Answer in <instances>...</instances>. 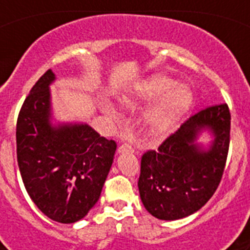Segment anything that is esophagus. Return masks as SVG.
<instances>
[{
    "mask_svg": "<svg viewBox=\"0 0 250 250\" xmlns=\"http://www.w3.org/2000/svg\"><path fill=\"white\" fill-rule=\"evenodd\" d=\"M119 152H134L135 151V147L132 146L130 143H124V144H121L120 146H119Z\"/></svg>",
    "mask_w": 250,
    "mask_h": 250,
    "instance_id": "1",
    "label": "esophagus"
}]
</instances>
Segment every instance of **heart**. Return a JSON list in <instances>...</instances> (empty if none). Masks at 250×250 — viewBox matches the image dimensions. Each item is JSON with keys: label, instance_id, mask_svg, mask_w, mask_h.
I'll use <instances>...</instances> for the list:
<instances>
[{"label": "heart", "instance_id": "1", "mask_svg": "<svg viewBox=\"0 0 250 250\" xmlns=\"http://www.w3.org/2000/svg\"><path fill=\"white\" fill-rule=\"evenodd\" d=\"M175 81L164 75H154L135 87V99L145 101L159 95L163 98L146 114L147 131L154 138H164L173 131L179 120L190 109L191 92L183 85L174 86Z\"/></svg>", "mask_w": 250, "mask_h": 250}]
</instances>
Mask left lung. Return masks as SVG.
<instances>
[{"instance_id": "obj_1", "label": "left lung", "mask_w": 250, "mask_h": 250, "mask_svg": "<svg viewBox=\"0 0 250 250\" xmlns=\"http://www.w3.org/2000/svg\"><path fill=\"white\" fill-rule=\"evenodd\" d=\"M203 128L213 131L211 149L195 144ZM230 143V111L225 103L214 104L191 115L158 150L141 156L139 191L151 215L176 220L207 204L222 180Z\"/></svg>"}]
</instances>
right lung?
Listing matches in <instances>:
<instances>
[{
	"label": "right lung",
	"mask_w": 250,
	"mask_h": 250,
	"mask_svg": "<svg viewBox=\"0 0 250 250\" xmlns=\"http://www.w3.org/2000/svg\"><path fill=\"white\" fill-rule=\"evenodd\" d=\"M47 70L32 86L16 125L17 163L26 190L55 222L83 219L98 203L114 160L116 143L86 124L51 126Z\"/></svg>",
	"instance_id": "right-lung-1"
}]
</instances>
